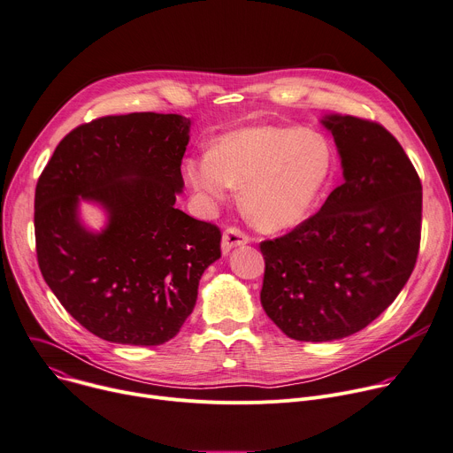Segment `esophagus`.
<instances>
[{
    "label": "esophagus",
    "mask_w": 453,
    "mask_h": 453,
    "mask_svg": "<svg viewBox=\"0 0 453 453\" xmlns=\"http://www.w3.org/2000/svg\"><path fill=\"white\" fill-rule=\"evenodd\" d=\"M250 242V236L243 234L240 229L236 227H229L224 231L222 234V253L227 255L229 251H233L234 248H238V245H245Z\"/></svg>",
    "instance_id": "esophagus-1"
}]
</instances>
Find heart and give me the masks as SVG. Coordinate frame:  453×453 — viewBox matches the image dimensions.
Returning <instances> with one entry per match:
<instances>
[{"instance_id": "heart-1", "label": "heart", "mask_w": 453, "mask_h": 453, "mask_svg": "<svg viewBox=\"0 0 453 453\" xmlns=\"http://www.w3.org/2000/svg\"><path fill=\"white\" fill-rule=\"evenodd\" d=\"M184 172L205 205L222 203L242 188L243 215L260 231L276 233L309 217L333 173V150L305 128L248 127L188 158Z\"/></svg>"}]
</instances>
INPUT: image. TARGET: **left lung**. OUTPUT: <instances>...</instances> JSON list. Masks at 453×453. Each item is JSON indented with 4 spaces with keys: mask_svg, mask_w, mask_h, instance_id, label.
I'll return each instance as SVG.
<instances>
[{
    "mask_svg": "<svg viewBox=\"0 0 453 453\" xmlns=\"http://www.w3.org/2000/svg\"><path fill=\"white\" fill-rule=\"evenodd\" d=\"M343 184L289 234L260 243V302L283 334L334 342L372 323L414 271L421 240V180L378 122L328 113Z\"/></svg>",
    "mask_w": 453,
    "mask_h": 453,
    "instance_id": "1",
    "label": "left lung"
}]
</instances>
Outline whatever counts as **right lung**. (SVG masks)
I'll return each instance as SVG.
<instances>
[{
	"instance_id": "add662e5",
	"label": "right lung",
	"mask_w": 453,
	"mask_h": 453,
	"mask_svg": "<svg viewBox=\"0 0 453 453\" xmlns=\"http://www.w3.org/2000/svg\"><path fill=\"white\" fill-rule=\"evenodd\" d=\"M193 120L177 113L96 119L70 132L35 186L41 274L61 305L101 340L155 347L193 312L220 231L175 208ZM99 204L90 230L80 202Z\"/></svg>"
}]
</instances>
